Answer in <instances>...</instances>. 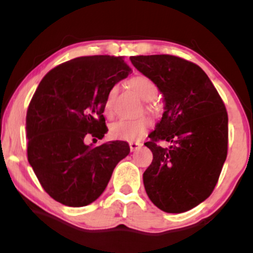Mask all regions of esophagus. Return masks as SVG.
Returning <instances> with one entry per match:
<instances>
[{
	"label": "esophagus",
	"mask_w": 253,
	"mask_h": 253,
	"mask_svg": "<svg viewBox=\"0 0 253 253\" xmlns=\"http://www.w3.org/2000/svg\"><path fill=\"white\" fill-rule=\"evenodd\" d=\"M141 146H143V144H140V143H134V141H132V143H129V149H130V151H136V150H139Z\"/></svg>",
	"instance_id": "esophagus-1"
}]
</instances>
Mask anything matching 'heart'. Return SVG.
I'll use <instances>...</instances> for the list:
<instances>
[{"label": "heart", "mask_w": 253, "mask_h": 253, "mask_svg": "<svg viewBox=\"0 0 253 253\" xmlns=\"http://www.w3.org/2000/svg\"><path fill=\"white\" fill-rule=\"evenodd\" d=\"M129 86L133 89L135 94H138L143 100L150 101L156 97L158 88L153 81H151L146 76H135L129 81ZM117 92V88H112L107 95L104 101V114L107 117H112L114 110V96ZM150 110L155 109L153 104L147 107ZM151 121L149 118L143 117L135 119V120H119L117 123L110 125V135L114 139L126 141H138L146 134L147 129L150 128Z\"/></svg>", "instance_id": "heart-1"}]
</instances>
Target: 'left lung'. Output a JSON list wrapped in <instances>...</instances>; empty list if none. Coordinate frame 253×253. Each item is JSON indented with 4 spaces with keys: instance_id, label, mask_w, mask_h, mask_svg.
<instances>
[{
    "instance_id": "obj_1",
    "label": "left lung",
    "mask_w": 253,
    "mask_h": 253,
    "mask_svg": "<svg viewBox=\"0 0 253 253\" xmlns=\"http://www.w3.org/2000/svg\"><path fill=\"white\" fill-rule=\"evenodd\" d=\"M163 94L165 112L145 143L152 163L143 175L147 196L167 213H183L213 193L227 157L223 101L196 64L170 54L130 57ZM158 141H169L162 148Z\"/></svg>"
}]
</instances>
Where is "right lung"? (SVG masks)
Returning <instances> with one entry per match:
<instances>
[{
    "label": "right lung",
    "instance_id": "obj_1",
    "mask_svg": "<svg viewBox=\"0 0 253 253\" xmlns=\"http://www.w3.org/2000/svg\"><path fill=\"white\" fill-rule=\"evenodd\" d=\"M130 71L121 57H78L52 69L38 85L26 117L27 158L43 190L62 205L94 202L129 153L126 141L94 147L85 140L107 133L104 101Z\"/></svg>",
    "mask_w": 253,
    "mask_h": 253
}]
</instances>
